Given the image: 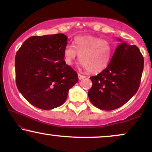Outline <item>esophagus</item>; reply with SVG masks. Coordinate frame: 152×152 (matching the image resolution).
I'll list each match as a JSON object with an SVG mask.
<instances>
[{
  "label": "esophagus",
  "instance_id": "1",
  "mask_svg": "<svg viewBox=\"0 0 152 152\" xmlns=\"http://www.w3.org/2000/svg\"><path fill=\"white\" fill-rule=\"evenodd\" d=\"M78 79L81 80V79H82V78H85V76H83V75H81V74H78Z\"/></svg>",
  "mask_w": 152,
  "mask_h": 152
}]
</instances>
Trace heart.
<instances>
[{
    "label": "heart",
    "instance_id": "1",
    "mask_svg": "<svg viewBox=\"0 0 152 152\" xmlns=\"http://www.w3.org/2000/svg\"><path fill=\"white\" fill-rule=\"evenodd\" d=\"M75 46L68 44L64 50V61L71 65L79 56L83 68L91 74L102 72L109 65L112 54V45L109 41L91 35L76 36Z\"/></svg>",
    "mask_w": 152,
    "mask_h": 152
}]
</instances>
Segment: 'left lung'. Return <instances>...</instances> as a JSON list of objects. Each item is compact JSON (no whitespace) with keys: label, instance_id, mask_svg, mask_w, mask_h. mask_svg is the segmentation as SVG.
Returning a JSON list of instances; mask_svg holds the SVG:
<instances>
[{"label":"left lung","instance_id":"left-lung-1","mask_svg":"<svg viewBox=\"0 0 152 152\" xmlns=\"http://www.w3.org/2000/svg\"><path fill=\"white\" fill-rule=\"evenodd\" d=\"M143 69L144 57L139 48L125 42L120 43L107 67L90 77L92 87L88 95L91 102L105 111L121 107L137 92Z\"/></svg>","mask_w":152,"mask_h":152}]
</instances>
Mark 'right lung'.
Returning <instances> with one entry per match:
<instances>
[{
	"label": "right lung",
	"instance_id": "1",
	"mask_svg": "<svg viewBox=\"0 0 152 152\" xmlns=\"http://www.w3.org/2000/svg\"><path fill=\"white\" fill-rule=\"evenodd\" d=\"M68 37L64 34L28 38L15 58V83L23 96L38 109L61 106L78 74L64 60Z\"/></svg>",
	"mask_w": 152,
	"mask_h": 152
}]
</instances>
